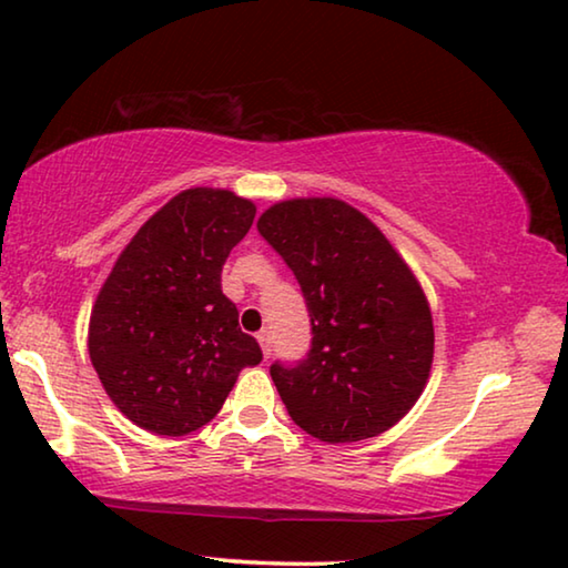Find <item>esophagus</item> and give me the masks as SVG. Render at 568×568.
I'll return each instance as SVG.
<instances>
[{"mask_svg":"<svg viewBox=\"0 0 568 568\" xmlns=\"http://www.w3.org/2000/svg\"><path fill=\"white\" fill-rule=\"evenodd\" d=\"M257 341H260V348H263V356L270 358V351H273V348H270V331H260Z\"/></svg>","mask_w":568,"mask_h":568,"instance_id":"esophagus-1","label":"esophagus"}]
</instances>
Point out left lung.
I'll use <instances>...</instances> for the list:
<instances>
[{"mask_svg": "<svg viewBox=\"0 0 568 568\" xmlns=\"http://www.w3.org/2000/svg\"><path fill=\"white\" fill-rule=\"evenodd\" d=\"M298 281L311 351L270 366L291 419L321 443H358L407 414L435 354L429 303L382 230L333 196L277 202L257 220Z\"/></svg>", "mask_w": 568, "mask_h": 568, "instance_id": "left-lung-1", "label": "left lung"}]
</instances>
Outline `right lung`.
<instances>
[{"label":"right lung","instance_id":"add662e5","mask_svg":"<svg viewBox=\"0 0 568 568\" xmlns=\"http://www.w3.org/2000/svg\"><path fill=\"white\" fill-rule=\"evenodd\" d=\"M255 204L227 189L176 194L133 235L90 313L88 351L133 425L182 437L222 409L245 366L263 362L222 293V265Z\"/></svg>","mask_w":568,"mask_h":568}]
</instances>
